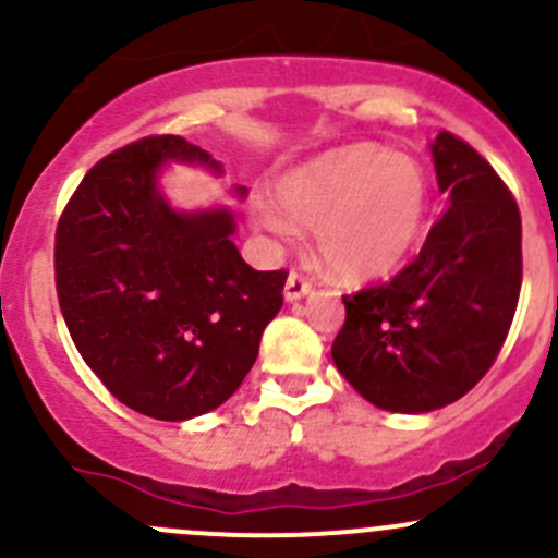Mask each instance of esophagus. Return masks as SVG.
Instances as JSON below:
<instances>
[{"label": "esophagus", "instance_id": "34e87169", "mask_svg": "<svg viewBox=\"0 0 558 558\" xmlns=\"http://www.w3.org/2000/svg\"><path fill=\"white\" fill-rule=\"evenodd\" d=\"M312 292H314L312 281H308V279H303L301 274H295V271H292L290 277H287V281H284V298H287V301H290V303L301 301V298L312 295Z\"/></svg>", "mask_w": 558, "mask_h": 558}]
</instances>
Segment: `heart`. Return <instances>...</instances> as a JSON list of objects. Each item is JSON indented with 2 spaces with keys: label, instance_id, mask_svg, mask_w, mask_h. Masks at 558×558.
I'll use <instances>...</instances> for the list:
<instances>
[{
  "label": "heart",
  "instance_id": "obj_1",
  "mask_svg": "<svg viewBox=\"0 0 558 558\" xmlns=\"http://www.w3.org/2000/svg\"><path fill=\"white\" fill-rule=\"evenodd\" d=\"M277 199L257 197L255 222L277 241L314 228L325 266L344 281L393 274L421 241L428 219V179L415 159L374 143L330 148L287 170Z\"/></svg>",
  "mask_w": 558,
  "mask_h": 558
}]
</instances>
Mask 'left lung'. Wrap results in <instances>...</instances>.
I'll return each instance as SVG.
<instances>
[{
	"instance_id": "left-lung-1",
	"label": "left lung",
	"mask_w": 558,
	"mask_h": 558,
	"mask_svg": "<svg viewBox=\"0 0 558 558\" xmlns=\"http://www.w3.org/2000/svg\"><path fill=\"white\" fill-rule=\"evenodd\" d=\"M442 219L388 284L344 295L336 368L374 407L404 415L469 393L499 355L521 292V214L469 143H432Z\"/></svg>"
}]
</instances>
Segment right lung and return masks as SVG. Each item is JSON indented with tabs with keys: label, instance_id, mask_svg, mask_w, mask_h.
<instances>
[{
	"label": "right lung",
	"instance_id": "1",
	"mask_svg": "<svg viewBox=\"0 0 558 558\" xmlns=\"http://www.w3.org/2000/svg\"><path fill=\"white\" fill-rule=\"evenodd\" d=\"M168 162L222 173L179 135L108 154L59 219L57 292L81 357L121 404L190 421L225 404L255 366L287 274L246 266L230 208L170 206L159 190Z\"/></svg>",
	"mask_w": 558,
	"mask_h": 558
}]
</instances>
